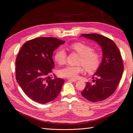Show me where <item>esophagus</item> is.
<instances>
[{"instance_id": "34e87169", "label": "esophagus", "mask_w": 133, "mask_h": 133, "mask_svg": "<svg viewBox=\"0 0 133 133\" xmlns=\"http://www.w3.org/2000/svg\"><path fill=\"white\" fill-rule=\"evenodd\" d=\"M68 81L71 82H75L77 81V80L74 79H68Z\"/></svg>"}]
</instances>
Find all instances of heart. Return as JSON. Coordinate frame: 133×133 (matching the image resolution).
<instances>
[{"label":"heart","instance_id":"obj_1","mask_svg":"<svg viewBox=\"0 0 133 133\" xmlns=\"http://www.w3.org/2000/svg\"><path fill=\"white\" fill-rule=\"evenodd\" d=\"M68 48L76 51L80 56L79 64H82L88 71H94L100 66L102 61L101 55L98 52L93 51L91 46L77 42L70 44ZM66 56L65 50L62 48H59L56 50L54 57L56 62L62 65L66 62ZM82 66L68 65L59 70V75L64 78L75 79L84 70Z\"/></svg>","mask_w":133,"mask_h":133}]
</instances>
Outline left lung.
I'll use <instances>...</instances> for the list:
<instances>
[{
    "mask_svg": "<svg viewBox=\"0 0 133 133\" xmlns=\"http://www.w3.org/2000/svg\"><path fill=\"white\" fill-rule=\"evenodd\" d=\"M81 37L98 43L103 51L102 61L93 75L94 83H87L81 94L91 102L102 101L114 93L122 78L124 70L122 55L115 43L109 38L98 34H83Z\"/></svg>",
    "mask_w": 133,
    "mask_h": 133,
    "instance_id": "8db88e82",
    "label": "left lung"
}]
</instances>
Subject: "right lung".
<instances>
[{"instance_id":"right-lung-1","label":"right lung","mask_w":133,"mask_h":133,"mask_svg":"<svg viewBox=\"0 0 133 133\" xmlns=\"http://www.w3.org/2000/svg\"><path fill=\"white\" fill-rule=\"evenodd\" d=\"M64 43L53 37L35 38L24 44L19 51L15 61L16 79L24 93L36 102L49 103L61 91L64 80L51 79L52 57Z\"/></svg>"}]
</instances>
